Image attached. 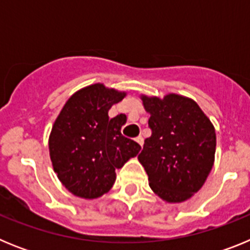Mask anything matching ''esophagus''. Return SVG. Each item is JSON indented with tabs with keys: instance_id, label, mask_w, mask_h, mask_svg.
<instances>
[{
	"instance_id": "1",
	"label": "esophagus",
	"mask_w": 250,
	"mask_h": 250,
	"mask_svg": "<svg viewBox=\"0 0 250 250\" xmlns=\"http://www.w3.org/2000/svg\"><path fill=\"white\" fill-rule=\"evenodd\" d=\"M135 141L138 143L140 146H143V144H144V139L141 138V136H138V138H135Z\"/></svg>"
}]
</instances>
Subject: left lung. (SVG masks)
<instances>
[{
  "mask_svg": "<svg viewBox=\"0 0 250 250\" xmlns=\"http://www.w3.org/2000/svg\"><path fill=\"white\" fill-rule=\"evenodd\" d=\"M143 104L150 112L151 135L139 161L161 199L184 202L203 187L213 167L215 130L198 104L184 96H143Z\"/></svg>",
  "mask_w": 250,
  "mask_h": 250,
  "instance_id": "1",
  "label": "left lung"
}]
</instances>
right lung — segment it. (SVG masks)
Returning a JSON list of instances; mask_svg holds the SVG:
<instances>
[{"label": "right lung", "mask_w": 250, "mask_h": 250, "mask_svg": "<svg viewBox=\"0 0 250 250\" xmlns=\"http://www.w3.org/2000/svg\"><path fill=\"white\" fill-rule=\"evenodd\" d=\"M125 92L95 83L77 91L62 107L51 130L48 149L55 173L75 195L94 199L107 193L116 174L141 146L121 134L126 116L109 118Z\"/></svg>", "instance_id": "obj_1"}]
</instances>
